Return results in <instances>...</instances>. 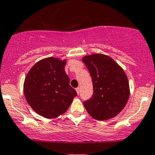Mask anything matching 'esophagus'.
I'll return each mask as SVG.
<instances>
[{
	"instance_id": "esophagus-1",
	"label": "esophagus",
	"mask_w": 155,
	"mask_h": 155,
	"mask_svg": "<svg viewBox=\"0 0 155 155\" xmlns=\"http://www.w3.org/2000/svg\"><path fill=\"white\" fill-rule=\"evenodd\" d=\"M76 92H77L78 95H79V93H80V88H79V87L76 88Z\"/></svg>"
}]
</instances>
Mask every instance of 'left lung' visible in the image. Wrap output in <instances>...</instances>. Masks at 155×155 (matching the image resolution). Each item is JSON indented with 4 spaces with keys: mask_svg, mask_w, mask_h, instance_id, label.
<instances>
[{
    "mask_svg": "<svg viewBox=\"0 0 155 155\" xmlns=\"http://www.w3.org/2000/svg\"><path fill=\"white\" fill-rule=\"evenodd\" d=\"M83 62L92 80L93 95L84 102L92 117L107 120L119 114L130 95L129 83L123 68L109 56L93 54L85 56Z\"/></svg>",
    "mask_w": 155,
    "mask_h": 155,
    "instance_id": "left-lung-1",
    "label": "left lung"
}]
</instances>
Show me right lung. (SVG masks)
<instances>
[{
    "label": "right lung",
    "mask_w": 155,
    "mask_h": 155,
    "mask_svg": "<svg viewBox=\"0 0 155 155\" xmlns=\"http://www.w3.org/2000/svg\"><path fill=\"white\" fill-rule=\"evenodd\" d=\"M66 60L48 57L38 61L24 83L25 98L36 113L48 119L63 114L77 92L69 85L65 71Z\"/></svg>",
    "instance_id": "obj_1"
}]
</instances>
